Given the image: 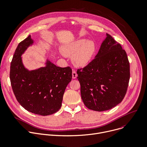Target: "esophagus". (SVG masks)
I'll return each instance as SVG.
<instances>
[{"instance_id": "1", "label": "esophagus", "mask_w": 147, "mask_h": 147, "mask_svg": "<svg viewBox=\"0 0 147 147\" xmlns=\"http://www.w3.org/2000/svg\"><path fill=\"white\" fill-rule=\"evenodd\" d=\"M77 74L76 71L75 70H73V71H72V78L73 79H75V78H77Z\"/></svg>"}]
</instances>
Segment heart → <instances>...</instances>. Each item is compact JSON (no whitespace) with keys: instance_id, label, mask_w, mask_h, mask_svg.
Instances as JSON below:
<instances>
[{"instance_id":"obj_1","label":"heart","mask_w":147,"mask_h":147,"mask_svg":"<svg viewBox=\"0 0 147 147\" xmlns=\"http://www.w3.org/2000/svg\"><path fill=\"white\" fill-rule=\"evenodd\" d=\"M97 50L96 45L91 40L78 39L63 45L62 53L71 57L73 63L77 67H84L93 59Z\"/></svg>"}]
</instances>
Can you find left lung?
Returning a JSON list of instances; mask_svg holds the SVG:
<instances>
[{
	"instance_id": "obj_1",
	"label": "left lung",
	"mask_w": 147,
	"mask_h": 147,
	"mask_svg": "<svg viewBox=\"0 0 147 147\" xmlns=\"http://www.w3.org/2000/svg\"><path fill=\"white\" fill-rule=\"evenodd\" d=\"M77 73L81 98L88 109L109 110L124 99L130 78L129 62L125 51L109 34L95 58Z\"/></svg>"
}]
</instances>
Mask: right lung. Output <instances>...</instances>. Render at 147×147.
<instances>
[{"label":"right lung","instance_id":"right-lung-1","mask_svg":"<svg viewBox=\"0 0 147 147\" xmlns=\"http://www.w3.org/2000/svg\"><path fill=\"white\" fill-rule=\"evenodd\" d=\"M33 43L29 35L18 44L11 63L9 78L14 95L22 107L32 113L47 116L61 108L72 70L69 66L58 67L48 59L45 67L31 71L25 68L21 56Z\"/></svg>","mask_w":147,"mask_h":147}]
</instances>
